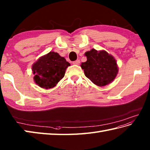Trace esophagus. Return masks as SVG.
Segmentation results:
<instances>
[{"label":"esophagus","mask_w":150,"mask_h":150,"mask_svg":"<svg viewBox=\"0 0 150 150\" xmlns=\"http://www.w3.org/2000/svg\"><path fill=\"white\" fill-rule=\"evenodd\" d=\"M72 63L74 64V65H79V63H80V61H79V59H78V60H76V61H74V62H72Z\"/></svg>","instance_id":"obj_1"}]
</instances>
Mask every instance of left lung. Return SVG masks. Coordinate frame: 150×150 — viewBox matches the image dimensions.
<instances>
[{"mask_svg":"<svg viewBox=\"0 0 150 150\" xmlns=\"http://www.w3.org/2000/svg\"><path fill=\"white\" fill-rule=\"evenodd\" d=\"M87 62L81 63L85 76L98 86H105L114 80L118 73L115 58L104 50L92 49L85 54Z\"/></svg>","mask_w":150,"mask_h":150,"instance_id":"8db88e82","label":"left lung"}]
</instances>
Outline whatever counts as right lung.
Returning a JSON list of instances; mask_svg holds the SVG:
<instances>
[{"label":"right lung","instance_id":"right-lung-1","mask_svg":"<svg viewBox=\"0 0 150 150\" xmlns=\"http://www.w3.org/2000/svg\"><path fill=\"white\" fill-rule=\"evenodd\" d=\"M70 63L57 52H50L39 58L32 66L33 79L39 87L51 88L65 76Z\"/></svg>","mask_w":150,"mask_h":150}]
</instances>
